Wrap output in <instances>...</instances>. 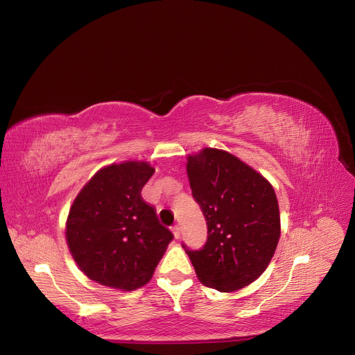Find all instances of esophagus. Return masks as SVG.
I'll return each mask as SVG.
<instances>
[{
  "instance_id": "obj_1",
  "label": "esophagus",
  "mask_w": 355,
  "mask_h": 355,
  "mask_svg": "<svg viewBox=\"0 0 355 355\" xmlns=\"http://www.w3.org/2000/svg\"><path fill=\"white\" fill-rule=\"evenodd\" d=\"M172 230H173V236H175V239H179V238H180V227H179V226H173V227H172Z\"/></svg>"
}]
</instances>
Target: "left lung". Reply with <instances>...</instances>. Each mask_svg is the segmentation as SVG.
Segmentation results:
<instances>
[{
  "label": "left lung",
  "mask_w": 355,
  "mask_h": 355,
  "mask_svg": "<svg viewBox=\"0 0 355 355\" xmlns=\"http://www.w3.org/2000/svg\"><path fill=\"white\" fill-rule=\"evenodd\" d=\"M187 160L192 195L209 236L202 250L183 248L202 285L220 292L245 288L263 275L280 238L272 183L223 150L204 148Z\"/></svg>",
  "instance_id": "obj_1"
}]
</instances>
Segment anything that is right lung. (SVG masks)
Returning <instances> with one entry per match:
<instances>
[{
    "label": "right lung",
    "instance_id": "add662e5",
    "mask_svg": "<svg viewBox=\"0 0 355 355\" xmlns=\"http://www.w3.org/2000/svg\"><path fill=\"white\" fill-rule=\"evenodd\" d=\"M154 175L146 162L100 168L73 201L66 241L73 260L94 282L135 291L151 280L172 232L160 225L141 191Z\"/></svg>",
    "mask_w": 355,
    "mask_h": 355
}]
</instances>
